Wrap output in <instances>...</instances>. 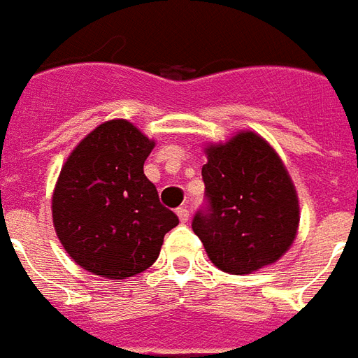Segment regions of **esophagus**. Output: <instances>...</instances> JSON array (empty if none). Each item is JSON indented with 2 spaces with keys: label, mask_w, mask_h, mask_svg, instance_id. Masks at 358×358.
I'll return each instance as SVG.
<instances>
[{
  "label": "esophagus",
  "mask_w": 358,
  "mask_h": 358,
  "mask_svg": "<svg viewBox=\"0 0 358 358\" xmlns=\"http://www.w3.org/2000/svg\"><path fill=\"white\" fill-rule=\"evenodd\" d=\"M177 215L181 219V223H187L190 219V211L187 210V206H182V208H177Z\"/></svg>",
  "instance_id": "obj_1"
}]
</instances>
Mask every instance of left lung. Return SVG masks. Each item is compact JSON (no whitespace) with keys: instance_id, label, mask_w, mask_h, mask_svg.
<instances>
[{"instance_id":"obj_1","label":"left lung","mask_w":358,"mask_h":358,"mask_svg":"<svg viewBox=\"0 0 358 358\" xmlns=\"http://www.w3.org/2000/svg\"><path fill=\"white\" fill-rule=\"evenodd\" d=\"M206 152V204L194 213L192 231L211 263L231 275L275 263L299 223L296 189L278 154L252 131Z\"/></svg>"}]
</instances>
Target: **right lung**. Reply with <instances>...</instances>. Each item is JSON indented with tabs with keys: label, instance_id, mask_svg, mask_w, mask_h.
<instances>
[{
	"label": "right lung",
	"instance_id": "add662e5",
	"mask_svg": "<svg viewBox=\"0 0 358 358\" xmlns=\"http://www.w3.org/2000/svg\"><path fill=\"white\" fill-rule=\"evenodd\" d=\"M154 143L125 120L104 122L74 148L53 194L64 250L85 271L125 278L158 259L179 217L160 204L143 166Z\"/></svg>",
	"mask_w": 358,
	"mask_h": 358
}]
</instances>
